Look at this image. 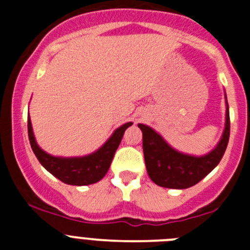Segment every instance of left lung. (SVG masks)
Returning <instances> with one entry per match:
<instances>
[{
    "label": "left lung",
    "mask_w": 250,
    "mask_h": 250,
    "mask_svg": "<svg viewBox=\"0 0 250 250\" xmlns=\"http://www.w3.org/2000/svg\"><path fill=\"white\" fill-rule=\"evenodd\" d=\"M139 127L143 131V150L150 179L159 187L187 189L204 179L222 160L230 135L229 106L227 103L225 129L219 144L213 151L199 158L170 147L151 127L143 124H139Z\"/></svg>",
    "instance_id": "obj_1"
}]
</instances>
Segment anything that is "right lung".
Wrapping results in <instances>:
<instances>
[{
  "label": "right lung",
  "instance_id": "obj_1",
  "mask_svg": "<svg viewBox=\"0 0 250 250\" xmlns=\"http://www.w3.org/2000/svg\"><path fill=\"white\" fill-rule=\"evenodd\" d=\"M131 125L132 123H126L115 130L111 138L94 154L83 156V158H56L40 149L32 132L30 116L27 119L28 139H30L31 147L41 165L65 184L79 185V187L98 183L105 176L111 164L115 151L120 145L124 132Z\"/></svg>",
  "mask_w": 250,
  "mask_h": 250
}]
</instances>
